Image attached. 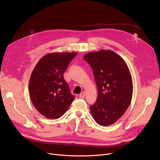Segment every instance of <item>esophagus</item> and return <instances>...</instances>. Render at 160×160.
Masks as SVG:
<instances>
[{
    "label": "esophagus",
    "instance_id": "esophagus-1",
    "mask_svg": "<svg viewBox=\"0 0 160 160\" xmlns=\"http://www.w3.org/2000/svg\"><path fill=\"white\" fill-rule=\"evenodd\" d=\"M85 96H86V92H85V91H83V92L80 94L79 97H80V98H84Z\"/></svg>",
    "mask_w": 160,
    "mask_h": 160
}]
</instances>
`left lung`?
Here are the masks:
<instances>
[{
    "label": "left lung",
    "mask_w": 160,
    "mask_h": 160,
    "mask_svg": "<svg viewBox=\"0 0 160 160\" xmlns=\"http://www.w3.org/2000/svg\"><path fill=\"white\" fill-rule=\"evenodd\" d=\"M93 70L98 87L96 102L90 106L97 123L108 126L121 118L133 93L132 78L123 59L111 50L91 52L83 56Z\"/></svg>",
    "instance_id": "obj_1"
}]
</instances>
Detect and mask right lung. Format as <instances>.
Wrapping results in <instances>:
<instances>
[{
	"label": "right lung",
	"mask_w": 160,
	"mask_h": 160,
	"mask_svg": "<svg viewBox=\"0 0 160 160\" xmlns=\"http://www.w3.org/2000/svg\"><path fill=\"white\" fill-rule=\"evenodd\" d=\"M77 52H52L36 64L29 81L31 100L36 109L48 118L57 119L75 99L63 73Z\"/></svg>",
	"instance_id": "obj_1"
}]
</instances>
